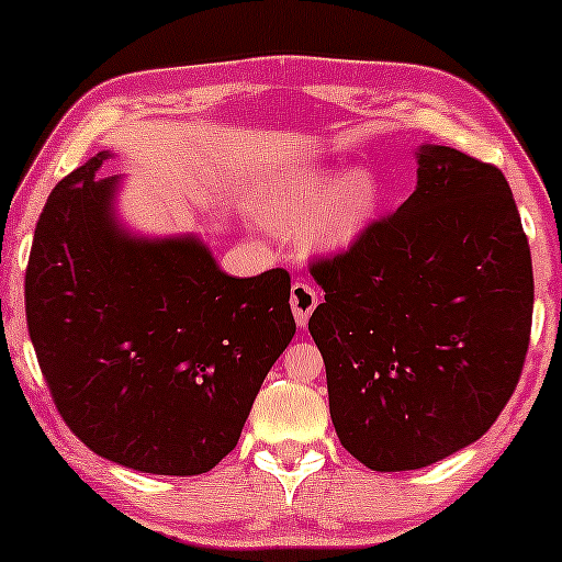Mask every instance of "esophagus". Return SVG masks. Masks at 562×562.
<instances>
[{
	"label": "esophagus",
	"mask_w": 562,
	"mask_h": 562,
	"mask_svg": "<svg viewBox=\"0 0 562 562\" xmlns=\"http://www.w3.org/2000/svg\"><path fill=\"white\" fill-rule=\"evenodd\" d=\"M317 291H314L310 283L306 281H296L294 286H291V312H294V319L296 325H306L312 317V312L317 310Z\"/></svg>",
	"instance_id": "34e87169"
}]
</instances>
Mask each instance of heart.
I'll return each mask as SVG.
<instances>
[{
    "mask_svg": "<svg viewBox=\"0 0 562 562\" xmlns=\"http://www.w3.org/2000/svg\"><path fill=\"white\" fill-rule=\"evenodd\" d=\"M381 187L366 168L335 176L327 171H291L268 183L258 214L268 227L294 233L319 250H342L360 240L379 214Z\"/></svg>",
    "mask_w": 562,
    "mask_h": 562,
    "instance_id": "obj_1",
    "label": "heart"
}]
</instances>
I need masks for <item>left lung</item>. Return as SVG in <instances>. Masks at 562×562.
I'll use <instances>...</instances> for the list:
<instances>
[{"mask_svg": "<svg viewBox=\"0 0 562 562\" xmlns=\"http://www.w3.org/2000/svg\"><path fill=\"white\" fill-rule=\"evenodd\" d=\"M417 166L394 214L312 263L329 417L342 448L381 473L486 435L532 329V256L504 173L445 145H422Z\"/></svg>", "mask_w": 562, "mask_h": 562, "instance_id": "left-lung-1", "label": "left lung"}]
</instances>
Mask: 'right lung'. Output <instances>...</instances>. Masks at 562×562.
<instances>
[{
	"label": "right lung",
	"instance_id": "1",
	"mask_svg": "<svg viewBox=\"0 0 562 562\" xmlns=\"http://www.w3.org/2000/svg\"><path fill=\"white\" fill-rule=\"evenodd\" d=\"M110 150L58 181L37 220L25 312L71 432L140 473L199 475L240 440L296 333L283 268L235 279L194 235L135 237L114 214Z\"/></svg>",
	"mask_w": 562,
	"mask_h": 562
}]
</instances>
